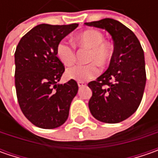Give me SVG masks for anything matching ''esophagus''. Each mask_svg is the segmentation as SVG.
I'll use <instances>...</instances> for the list:
<instances>
[{"instance_id":"1","label":"esophagus","mask_w":158,"mask_h":158,"mask_svg":"<svg viewBox=\"0 0 158 158\" xmlns=\"http://www.w3.org/2000/svg\"><path fill=\"white\" fill-rule=\"evenodd\" d=\"M77 84H78V86L81 88V87H84L85 85H86V83L84 82H77Z\"/></svg>"}]
</instances>
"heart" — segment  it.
Returning a JSON list of instances; mask_svg holds the SVG:
<instances>
[{
  "label": "heart",
  "instance_id": "b5f03b06",
  "mask_svg": "<svg viewBox=\"0 0 158 158\" xmlns=\"http://www.w3.org/2000/svg\"><path fill=\"white\" fill-rule=\"evenodd\" d=\"M74 42L76 46L89 49L87 65H76L66 71V76L75 81H89L99 73V65L106 67L112 57V46L105 40V36L98 30L89 29L76 36ZM56 55L60 62L69 67L76 61V47L70 42L61 40L56 46Z\"/></svg>",
  "mask_w": 158,
  "mask_h": 158
}]
</instances>
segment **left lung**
Segmentation results:
<instances>
[{"mask_svg":"<svg viewBox=\"0 0 158 158\" xmlns=\"http://www.w3.org/2000/svg\"><path fill=\"white\" fill-rule=\"evenodd\" d=\"M85 24L106 30L114 43L109 68L88 83L92 90L89 111L102 122H121L136 111L143 98L146 83L143 48L135 33L117 20L105 18Z\"/></svg>","mask_w":158,"mask_h":158,"instance_id":"8db88e82","label":"left lung"}]
</instances>
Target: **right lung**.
Wrapping results in <instances>:
<instances>
[{
    "mask_svg": "<svg viewBox=\"0 0 158 158\" xmlns=\"http://www.w3.org/2000/svg\"><path fill=\"white\" fill-rule=\"evenodd\" d=\"M78 23H42L25 34L15 52L16 97L23 115L36 127L52 129L65 123L78 91L75 80L58 84L65 71L56 46Z\"/></svg>",
    "mask_w": 158,
    "mask_h": 158,
    "instance_id": "right-lung-1",
    "label": "right lung"
}]
</instances>
